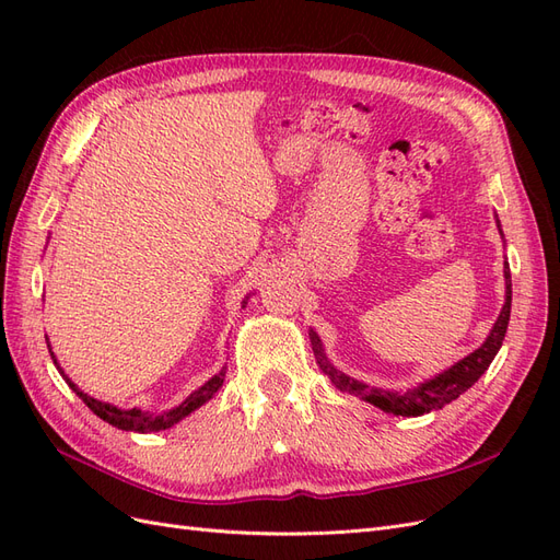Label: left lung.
Wrapping results in <instances>:
<instances>
[{
  "instance_id": "left-lung-1",
  "label": "left lung",
  "mask_w": 560,
  "mask_h": 560,
  "mask_svg": "<svg viewBox=\"0 0 560 560\" xmlns=\"http://www.w3.org/2000/svg\"><path fill=\"white\" fill-rule=\"evenodd\" d=\"M495 222L500 229L498 217H495ZM500 235H502V229H500ZM510 313H512V273H510V264L504 261V306L495 319L493 329H490V334L486 336V341L477 350L469 352L467 358H463L460 362H455L453 366L444 369L442 374H436V376L422 381L413 387H406V389H383V387L366 385L358 378L343 374V371H338L329 362L325 346H322V341H319V336L313 329L308 336H311V346H313L315 360H317V366L322 369V374H325L338 389H341V393H348V395L360 397L369 404H374L385 413L416 418L422 413L444 409L446 404H451L453 399L467 393V389L483 376V371L490 366V362L495 360L498 350L502 348L506 325H510Z\"/></svg>"
}]
</instances>
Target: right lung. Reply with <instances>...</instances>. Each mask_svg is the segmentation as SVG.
Listing matches in <instances>:
<instances>
[{
    "instance_id": "right-lung-1",
    "label": "right lung",
    "mask_w": 560,
    "mask_h": 560,
    "mask_svg": "<svg viewBox=\"0 0 560 560\" xmlns=\"http://www.w3.org/2000/svg\"><path fill=\"white\" fill-rule=\"evenodd\" d=\"M247 299H249V296H245V301H243V308L247 306ZM46 343H48V338H46ZM48 350H50V348H48ZM50 358H54V364L58 366L60 376L67 381V385H70V387L74 389V393L79 395V399H81L83 404H86L89 409H91L97 418H103L105 422H109V425H114V428H118V430L140 432V434L161 432V430H167V428L177 425V422H179L182 418L194 413L196 409H200L202 404L210 401V399L214 397L217 389L224 385V378H226V366H222V371H219V374H214L208 383H202L198 389H194V393H191L189 397H186L179 406H175V409L163 411L161 416H156V413H149V411H142V409H118V406H114V404L100 401V399L86 395V393H83V389H79V385L72 383V378H67V374L60 369V364H58V360H56L54 350H50Z\"/></svg>"
}]
</instances>
